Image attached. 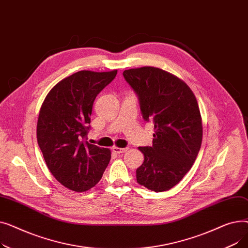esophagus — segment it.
<instances>
[{
  "label": "esophagus",
  "instance_id": "34e87169",
  "mask_svg": "<svg viewBox=\"0 0 248 248\" xmlns=\"http://www.w3.org/2000/svg\"><path fill=\"white\" fill-rule=\"evenodd\" d=\"M126 148L124 149H123V148H119V147H113L112 148V151L115 153V154H117V155H121V154H123V153H124V152H126Z\"/></svg>",
  "mask_w": 248,
  "mask_h": 248
}]
</instances>
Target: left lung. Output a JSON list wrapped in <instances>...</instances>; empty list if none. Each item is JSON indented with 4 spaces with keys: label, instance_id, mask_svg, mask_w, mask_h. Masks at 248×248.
Returning <instances> with one entry per match:
<instances>
[{
    "label": "left lung",
    "instance_id": "left-lung-1",
    "mask_svg": "<svg viewBox=\"0 0 248 248\" xmlns=\"http://www.w3.org/2000/svg\"><path fill=\"white\" fill-rule=\"evenodd\" d=\"M123 74L139 95L144 120L155 125L153 147H139L145 160L137 182L155 192L170 190L190 171L201 148L197 99L183 80L163 69L144 66Z\"/></svg>",
    "mask_w": 248,
    "mask_h": 248
}]
</instances>
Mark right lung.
I'll return each mask as SVG.
<instances>
[{"label":"right lung","instance_id":"1","mask_svg":"<svg viewBox=\"0 0 248 248\" xmlns=\"http://www.w3.org/2000/svg\"><path fill=\"white\" fill-rule=\"evenodd\" d=\"M117 70H81L65 77L46 95L37 122V141L51 174L74 192L95 186L111 152L84 140L96 95Z\"/></svg>","mask_w":248,"mask_h":248}]
</instances>
